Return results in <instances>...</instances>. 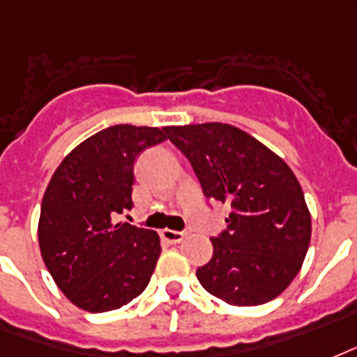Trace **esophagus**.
Instances as JSON below:
<instances>
[{"mask_svg":"<svg viewBox=\"0 0 357 357\" xmlns=\"http://www.w3.org/2000/svg\"><path fill=\"white\" fill-rule=\"evenodd\" d=\"M162 238L167 240L169 244H178L182 240L186 238V233L184 231H173V229H164L162 231Z\"/></svg>","mask_w":357,"mask_h":357,"instance_id":"34e87169","label":"esophagus"}]
</instances>
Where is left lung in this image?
<instances>
[{
    "label": "left lung",
    "instance_id": "1",
    "mask_svg": "<svg viewBox=\"0 0 357 357\" xmlns=\"http://www.w3.org/2000/svg\"><path fill=\"white\" fill-rule=\"evenodd\" d=\"M204 197L227 203V227L197 268L199 283L231 305H261L291 284L311 240V216L291 167L244 130L223 123L165 126Z\"/></svg>",
    "mask_w": 357,
    "mask_h": 357
}]
</instances>
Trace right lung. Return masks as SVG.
Returning <instances> with one entry per match:
<instances>
[{"label": "right lung", "mask_w": 357, "mask_h": 357, "mask_svg": "<svg viewBox=\"0 0 357 357\" xmlns=\"http://www.w3.org/2000/svg\"><path fill=\"white\" fill-rule=\"evenodd\" d=\"M164 130L115 124L79 143L55 169L40 204L38 245L74 305L104 313L147 289L162 253L151 229L115 222L134 206V162Z\"/></svg>", "instance_id": "add662e5"}]
</instances>
